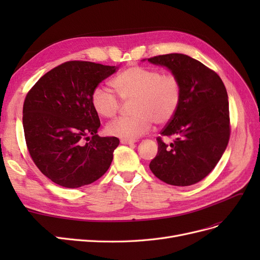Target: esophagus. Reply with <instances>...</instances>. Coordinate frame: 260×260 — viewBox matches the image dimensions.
Returning <instances> with one entry per match:
<instances>
[{
    "instance_id": "obj_1",
    "label": "esophagus",
    "mask_w": 260,
    "mask_h": 260,
    "mask_svg": "<svg viewBox=\"0 0 260 260\" xmlns=\"http://www.w3.org/2000/svg\"><path fill=\"white\" fill-rule=\"evenodd\" d=\"M120 142H121V144L131 145V144H135V143H136V141H130V140H123V139H121V140H120Z\"/></svg>"
}]
</instances>
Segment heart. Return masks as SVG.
<instances>
[{
  "mask_svg": "<svg viewBox=\"0 0 260 260\" xmlns=\"http://www.w3.org/2000/svg\"><path fill=\"white\" fill-rule=\"evenodd\" d=\"M122 102H133L132 117H121L106 125L109 136L135 141L151 129L153 122L166 124L178 112L182 99V83L172 73L145 66H130L111 81ZM92 106L100 116L112 118L121 107V102L103 86L91 94Z\"/></svg>",
  "mask_w": 260,
  "mask_h": 260,
  "instance_id": "obj_1",
  "label": "heart"
}]
</instances>
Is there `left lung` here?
<instances>
[{
    "instance_id": "obj_1",
    "label": "left lung",
    "mask_w": 260,
    "mask_h": 260,
    "mask_svg": "<svg viewBox=\"0 0 260 260\" xmlns=\"http://www.w3.org/2000/svg\"><path fill=\"white\" fill-rule=\"evenodd\" d=\"M147 60L167 67L182 83L178 112L160 132L175 140L167 145L161 137L156 139L158 152L149 169L167 184H195L216 167L229 142L225 86L214 70L184 54L158 55Z\"/></svg>"
}]
</instances>
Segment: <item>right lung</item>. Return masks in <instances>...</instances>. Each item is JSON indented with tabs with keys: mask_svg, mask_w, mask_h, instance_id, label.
<instances>
[{
	"mask_svg": "<svg viewBox=\"0 0 260 260\" xmlns=\"http://www.w3.org/2000/svg\"><path fill=\"white\" fill-rule=\"evenodd\" d=\"M117 69L66 61L27 93L22 108L26 144L36 166L54 183L69 188L91 184L111 166L119 140L96 135L101 122L91 94Z\"/></svg>",
	"mask_w": 260,
	"mask_h": 260,
	"instance_id": "obj_1",
	"label": "right lung"
}]
</instances>
